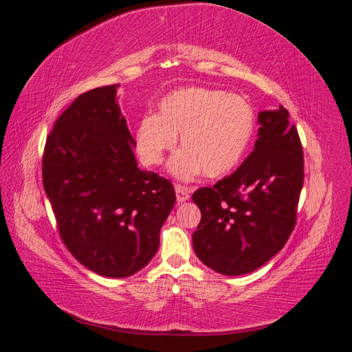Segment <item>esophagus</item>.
<instances>
[{
  "instance_id": "obj_1",
  "label": "esophagus",
  "mask_w": 352,
  "mask_h": 352,
  "mask_svg": "<svg viewBox=\"0 0 352 352\" xmlns=\"http://www.w3.org/2000/svg\"><path fill=\"white\" fill-rule=\"evenodd\" d=\"M175 190H176L177 202H185V201L189 199V197H190V189L189 188L182 186V185H176Z\"/></svg>"
}]
</instances>
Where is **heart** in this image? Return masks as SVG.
<instances>
[{
	"label": "heart",
	"mask_w": 352,
	"mask_h": 352,
	"mask_svg": "<svg viewBox=\"0 0 352 352\" xmlns=\"http://www.w3.org/2000/svg\"><path fill=\"white\" fill-rule=\"evenodd\" d=\"M255 114L248 100L235 94L201 87L180 88L158 104L136 127V150L146 166H158L176 145L168 164L175 177L190 180L201 172L210 179L229 175L252 140Z\"/></svg>",
	"instance_id": "heart-1"
}]
</instances>
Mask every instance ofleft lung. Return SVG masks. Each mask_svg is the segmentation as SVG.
<instances>
[{
  "instance_id": "1",
  "label": "left lung",
  "mask_w": 352,
  "mask_h": 352,
  "mask_svg": "<svg viewBox=\"0 0 352 352\" xmlns=\"http://www.w3.org/2000/svg\"><path fill=\"white\" fill-rule=\"evenodd\" d=\"M252 153L212 188L192 201L201 221L192 235L197 257L226 276L247 274L278 254L291 236L304 182L302 145L289 113H258Z\"/></svg>"
}]
</instances>
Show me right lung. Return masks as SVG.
<instances>
[{"label": "right lung", "mask_w": 352, "mask_h": 352, "mask_svg": "<svg viewBox=\"0 0 352 352\" xmlns=\"http://www.w3.org/2000/svg\"><path fill=\"white\" fill-rule=\"evenodd\" d=\"M119 87L79 95L57 119L42 158L63 242L105 278H127L151 261L176 201L170 180L138 168Z\"/></svg>", "instance_id": "add662e5"}]
</instances>
